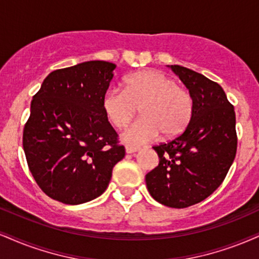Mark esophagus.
<instances>
[{"mask_svg":"<svg viewBox=\"0 0 259 259\" xmlns=\"http://www.w3.org/2000/svg\"><path fill=\"white\" fill-rule=\"evenodd\" d=\"M139 148H135V146H126V152L127 154H135V152L139 151Z\"/></svg>","mask_w":259,"mask_h":259,"instance_id":"34e87169","label":"esophagus"}]
</instances>
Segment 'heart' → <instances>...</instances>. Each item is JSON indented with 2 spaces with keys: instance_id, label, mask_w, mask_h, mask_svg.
<instances>
[{
  "instance_id": "b5f03b06",
  "label": "heart",
  "mask_w": 259,
  "mask_h": 259,
  "mask_svg": "<svg viewBox=\"0 0 259 259\" xmlns=\"http://www.w3.org/2000/svg\"><path fill=\"white\" fill-rule=\"evenodd\" d=\"M124 90L109 89L102 97V109L117 128L127 126L140 108L143 117L121 135L126 145L138 146L163 133L175 138L192 120L194 102L186 89L158 71L133 73L124 79Z\"/></svg>"
}]
</instances>
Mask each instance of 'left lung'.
I'll list each match as a JSON object with an SVG mask.
<instances>
[{"label":"left lung","instance_id":"left-lung-1","mask_svg":"<svg viewBox=\"0 0 259 259\" xmlns=\"http://www.w3.org/2000/svg\"><path fill=\"white\" fill-rule=\"evenodd\" d=\"M192 95V120L183 135L154 146L159 163L146 174L150 194L183 209L205 199L225 180L237 154L235 111L223 89L200 73L171 65Z\"/></svg>","mask_w":259,"mask_h":259}]
</instances>
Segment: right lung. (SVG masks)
<instances>
[{
	"label": "right lung",
	"instance_id": "obj_1",
	"mask_svg": "<svg viewBox=\"0 0 259 259\" xmlns=\"http://www.w3.org/2000/svg\"><path fill=\"white\" fill-rule=\"evenodd\" d=\"M115 68L97 60L56 69L33 96L22 146L32 177L53 199L76 205L100 197L124 157L102 109Z\"/></svg>",
	"mask_w": 259,
	"mask_h": 259
}]
</instances>
